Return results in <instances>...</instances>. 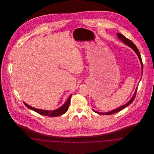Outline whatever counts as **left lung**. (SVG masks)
Instances as JSON below:
<instances>
[{"instance_id": "left-lung-1", "label": "left lung", "mask_w": 154, "mask_h": 154, "mask_svg": "<svg viewBox=\"0 0 154 154\" xmlns=\"http://www.w3.org/2000/svg\"><path fill=\"white\" fill-rule=\"evenodd\" d=\"M117 37H118V38H119V40H120L121 41H122L125 44H126L127 45H128L129 47H130L131 48H132V49L134 51V52L137 54V56H138V57H139V60H140V63H141V66H142V72H143V63H142V59H141V56H140L139 51V50L137 49V47L134 44V43L132 42V41H131L130 40H129L128 38H127L126 37H125L124 35H123L122 34L117 33ZM136 92H137V89H136V91H135V92H134V94L133 97L131 99V100H130L128 103H127L126 104H125V105L121 106L120 107H119V108H118V109H115V110H112V111H109V112H97V111H95V110H93V111H94V112L98 113V114H104V115H110V114L116 113V112H119V111H120L124 109L125 108H126V107H128L129 104H131L132 103V102L133 101V100H134L135 97H136Z\"/></svg>"}]
</instances>
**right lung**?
Returning a JSON list of instances; mask_svg holds the SVG:
<instances>
[{
    "label": "right lung",
    "instance_id": "right-lung-1",
    "mask_svg": "<svg viewBox=\"0 0 154 154\" xmlns=\"http://www.w3.org/2000/svg\"><path fill=\"white\" fill-rule=\"evenodd\" d=\"M71 97H72V95H70L69 96V97L68 98L66 103L62 106H61L60 108H59L57 110H53V111L40 110V109H35L34 107H32L28 106V104H26L25 103H24L25 106L26 107H27L28 109H29L31 110H34V111H35V112H37V113L40 114L44 115V116H49V117H57V116H60V115H62V114H65L66 111H67L69 106V104H70Z\"/></svg>",
    "mask_w": 154,
    "mask_h": 154
}]
</instances>
